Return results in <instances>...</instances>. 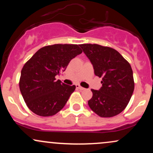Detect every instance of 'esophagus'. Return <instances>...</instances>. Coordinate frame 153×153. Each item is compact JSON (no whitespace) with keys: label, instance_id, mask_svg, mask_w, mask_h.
Listing matches in <instances>:
<instances>
[{"label":"esophagus","instance_id":"34e87169","mask_svg":"<svg viewBox=\"0 0 153 153\" xmlns=\"http://www.w3.org/2000/svg\"><path fill=\"white\" fill-rule=\"evenodd\" d=\"M76 88H78L79 90H81V91H82V90H85V88H84L83 87L80 86V85H78H78H76Z\"/></svg>","mask_w":153,"mask_h":153}]
</instances>
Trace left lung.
<instances>
[{"label":"left lung","instance_id":"1","mask_svg":"<svg viewBox=\"0 0 153 153\" xmlns=\"http://www.w3.org/2000/svg\"><path fill=\"white\" fill-rule=\"evenodd\" d=\"M90 59L96 76L102 78L99 91L91 89L88 106L101 117H112L122 111L134 88L131 65L114 49L99 45H80Z\"/></svg>","mask_w":153,"mask_h":153}]
</instances>
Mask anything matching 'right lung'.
Wrapping results in <instances>:
<instances>
[{
  "label": "right lung",
  "instance_id": "right-lung-1",
  "mask_svg": "<svg viewBox=\"0 0 153 153\" xmlns=\"http://www.w3.org/2000/svg\"><path fill=\"white\" fill-rule=\"evenodd\" d=\"M82 51L77 45H50L39 49L25 63L21 73L19 88L26 106L41 117H50L59 112L75 91L56 80L72 59Z\"/></svg>",
  "mask_w": 153,
  "mask_h": 153
}]
</instances>
